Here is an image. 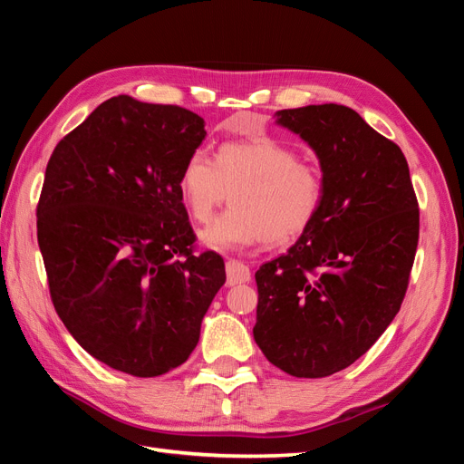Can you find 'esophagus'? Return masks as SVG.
<instances>
[{
  "label": "esophagus",
  "mask_w": 464,
  "mask_h": 464,
  "mask_svg": "<svg viewBox=\"0 0 464 464\" xmlns=\"http://www.w3.org/2000/svg\"><path fill=\"white\" fill-rule=\"evenodd\" d=\"M251 278V271L249 266L237 259H228L227 261V285L234 286V285H242L247 283Z\"/></svg>",
  "instance_id": "esophagus-1"
}]
</instances>
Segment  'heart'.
I'll use <instances>...</instances> for the list:
<instances>
[{
  "instance_id": "b5f03b06",
  "label": "heart",
  "mask_w": 464,
  "mask_h": 464,
  "mask_svg": "<svg viewBox=\"0 0 464 464\" xmlns=\"http://www.w3.org/2000/svg\"><path fill=\"white\" fill-rule=\"evenodd\" d=\"M178 188L203 224L232 191V207L201 232V242L218 251L294 242L315 222L325 198L317 168L269 137L222 143L215 160L201 150L189 154Z\"/></svg>"
}]
</instances>
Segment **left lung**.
Segmentation results:
<instances>
[{
	"instance_id": "1",
	"label": "left lung",
	"mask_w": 464,
	"mask_h": 464,
	"mask_svg": "<svg viewBox=\"0 0 464 464\" xmlns=\"http://www.w3.org/2000/svg\"><path fill=\"white\" fill-rule=\"evenodd\" d=\"M276 121L315 150L325 198L288 254L256 273L254 339L288 375L327 377L366 354L399 314L420 208L402 150L353 108L280 110Z\"/></svg>"
}]
</instances>
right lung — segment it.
<instances>
[{"instance_id": "right-lung-1", "label": "right lung", "mask_w": 464, "mask_h": 464, "mask_svg": "<svg viewBox=\"0 0 464 464\" xmlns=\"http://www.w3.org/2000/svg\"><path fill=\"white\" fill-rule=\"evenodd\" d=\"M205 135L186 108L120 94L48 160L36 228L52 304L73 339L118 372L181 366L227 280L218 254L195 251L178 188Z\"/></svg>"}]
</instances>
